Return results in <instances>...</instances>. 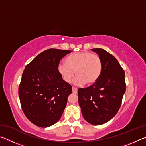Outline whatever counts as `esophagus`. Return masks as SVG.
Masks as SVG:
<instances>
[{
    "instance_id": "1",
    "label": "esophagus",
    "mask_w": 146,
    "mask_h": 146,
    "mask_svg": "<svg viewBox=\"0 0 146 146\" xmlns=\"http://www.w3.org/2000/svg\"><path fill=\"white\" fill-rule=\"evenodd\" d=\"M77 90H78V89L76 88H75V87H73V88H72V91H73V93H77Z\"/></svg>"
}]
</instances>
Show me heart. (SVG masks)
Returning <instances> with one entry per match:
<instances>
[{
  "instance_id": "1",
  "label": "heart",
  "mask_w": 146,
  "mask_h": 146,
  "mask_svg": "<svg viewBox=\"0 0 146 146\" xmlns=\"http://www.w3.org/2000/svg\"><path fill=\"white\" fill-rule=\"evenodd\" d=\"M57 71L64 82L70 83L75 73V85L86 83L92 85L100 78L102 71V62L100 56L88 51L71 53L66 58V63L60 62Z\"/></svg>"
}]
</instances>
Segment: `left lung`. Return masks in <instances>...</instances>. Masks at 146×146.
I'll list each match as a JSON object with an SVG mask.
<instances>
[{"mask_svg":"<svg viewBox=\"0 0 146 146\" xmlns=\"http://www.w3.org/2000/svg\"><path fill=\"white\" fill-rule=\"evenodd\" d=\"M91 50L101 58L102 74L94 84L78 89V103L88 122L101 125L112 119L119 110L126 89L125 72L111 54L101 48Z\"/></svg>","mask_w":146,"mask_h":146,"instance_id":"8db88e82","label":"left lung"}]
</instances>
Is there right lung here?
I'll return each instance as SVG.
<instances>
[{
	"label": "right lung",
	"instance_id": "1",
	"mask_svg": "<svg viewBox=\"0 0 146 146\" xmlns=\"http://www.w3.org/2000/svg\"><path fill=\"white\" fill-rule=\"evenodd\" d=\"M70 50L49 49L26 66L19 88L22 110L33 124L47 127L60 120L72 87L57 71L60 60Z\"/></svg>",
	"mask_w": 146,
	"mask_h": 146
}]
</instances>
